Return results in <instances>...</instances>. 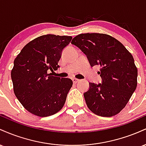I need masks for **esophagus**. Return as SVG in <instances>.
I'll return each instance as SVG.
<instances>
[{
  "label": "esophagus",
  "instance_id": "34e87169",
  "mask_svg": "<svg viewBox=\"0 0 146 146\" xmlns=\"http://www.w3.org/2000/svg\"><path fill=\"white\" fill-rule=\"evenodd\" d=\"M72 80H73V83L74 84H77L79 81H80V80H78V79H77V78H73L72 79Z\"/></svg>",
  "mask_w": 146,
  "mask_h": 146
}]
</instances>
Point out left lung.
<instances>
[{
    "label": "left lung",
    "instance_id": "1",
    "mask_svg": "<svg viewBox=\"0 0 146 146\" xmlns=\"http://www.w3.org/2000/svg\"><path fill=\"white\" fill-rule=\"evenodd\" d=\"M86 55L91 66H100L102 84L89 83L84 93L89 110L113 117L125 108L137 86V68L131 53L113 37L104 33H81L71 41Z\"/></svg>",
    "mask_w": 146,
    "mask_h": 146
}]
</instances>
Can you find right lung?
<instances>
[{
	"mask_svg": "<svg viewBox=\"0 0 146 146\" xmlns=\"http://www.w3.org/2000/svg\"><path fill=\"white\" fill-rule=\"evenodd\" d=\"M72 37L47 34L27 43L14 62L11 72L16 97L24 108L36 116H51L62 108L73 82L52 76L62 51Z\"/></svg>",
	"mask_w": 146,
	"mask_h": 146,
	"instance_id": "obj_1",
	"label": "right lung"
}]
</instances>
